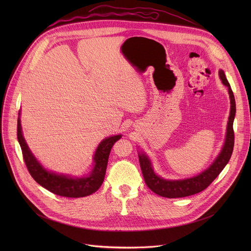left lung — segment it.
I'll return each mask as SVG.
<instances>
[{"instance_id":"1","label":"left lung","mask_w":251,"mask_h":251,"mask_svg":"<svg viewBox=\"0 0 251 251\" xmlns=\"http://www.w3.org/2000/svg\"><path fill=\"white\" fill-rule=\"evenodd\" d=\"M219 75L222 82L227 87L230 99L229 117L226 126V139L222 151L207 169L195 176L183 178V180H166V178L158 176L154 172L152 162L149 157L143 152L138 153L140 167L143 176H144L145 183L148 188L155 194L169 199L184 198L198 194L206 189L228 163L234 146L233 120L235 116V100L233 92L223 69L219 71Z\"/></svg>"}]
</instances>
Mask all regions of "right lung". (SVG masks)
Segmentation results:
<instances>
[{"mask_svg": "<svg viewBox=\"0 0 251 251\" xmlns=\"http://www.w3.org/2000/svg\"><path fill=\"white\" fill-rule=\"evenodd\" d=\"M17 135L25 166L33 180L52 194L66 198L86 197L95 193L101 187L104 181L111 148L114 143L122 137L120 134L103 139L99 143L94 153L93 169L91 172L87 176H74L49 171L34 157L24 138L20 113L18 118Z\"/></svg>", "mask_w": 251, "mask_h": 251, "instance_id": "add662e5", "label": "right lung"}]
</instances>
